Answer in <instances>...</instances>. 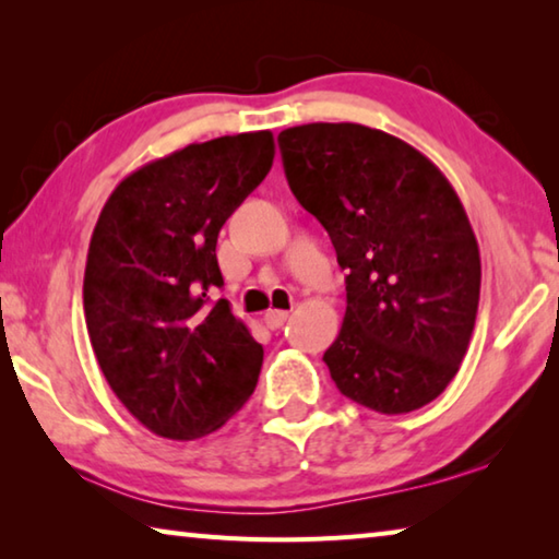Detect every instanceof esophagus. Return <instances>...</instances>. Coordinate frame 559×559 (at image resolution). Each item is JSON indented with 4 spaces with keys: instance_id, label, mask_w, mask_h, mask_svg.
Segmentation results:
<instances>
[{
    "instance_id": "1",
    "label": "esophagus",
    "mask_w": 559,
    "mask_h": 559,
    "mask_svg": "<svg viewBox=\"0 0 559 559\" xmlns=\"http://www.w3.org/2000/svg\"><path fill=\"white\" fill-rule=\"evenodd\" d=\"M286 320H288V310H269V313L263 316V323H266L271 330L281 328Z\"/></svg>"
}]
</instances>
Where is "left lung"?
I'll return each mask as SVG.
<instances>
[{"label": "left lung", "instance_id": "obj_1", "mask_svg": "<svg viewBox=\"0 0 559 559\" xmlns=\"http://www.w3.org/2000/svg\"><path fill=\"white\" fill-rule=\"evenodd\" d=\"M278 145L290 192L347 271L330 377L367 409H421L456 377L478 313L480 253L459 194L419 150L357 122L288 128Z\"/></svg>", "mask_w": 559, "mask_h": 559}]
</instances>
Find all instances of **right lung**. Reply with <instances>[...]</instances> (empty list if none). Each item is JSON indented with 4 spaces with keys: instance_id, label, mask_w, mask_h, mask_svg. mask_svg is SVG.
I'll use <instances>...</instances> for the list:
<instances>
[{
    "instance_id": "obj_1",
    "label": "right lung",
    "mask_w": 559,
    "mask_h": 559,
    "mask_svg": "<svg viewBox=\"0 0 559 559\" xmlns=\"http://www.w3.org/2000/svg\"><path fill=\"white\" fill-rule=\"evenodd\" d=\"M271 130L214 138L153 159L112 189L91 236L83 310L122 406L157 437L222 429L259 382L263 347L229 300L216 236L269 175Z\"/></svg>"
}]
</instances>
